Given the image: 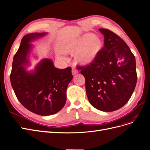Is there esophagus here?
Segmentation results:
<instances>
[{"label":"esophagus","mask_w":150,"mask_h":150,"mask_svg":"<svg viewBox=\"0 0 150 150\" xmlns=\"http://www.w3.org/2000/svg\"><path fill=\"white\" fill-rule=\"evenodd\" d=\"M71 74H72L73 75L77 74H78L77 70H76V69H75V68H72V69H71Z\"/></svg>","instance_id":"esophagus-1"}]
</instances>
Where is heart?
Listing matches in <instances>:
<instances>
[{"label": "heart", "mask_w": 150, "mask_h": 150, "mask_svg": "<svg viewBox=\"0 0 150 150\" xmlns=\"http://www.w3.org/2000/svg\"><path fill=\"white\" fill-rule=\"evenodd\" d=\"M103 45V41L99 37L89 33L65 43L62 47V51L64 53L75 56L77 63L87 66L96 61Z\"/></svg>", "instance_id": "obj_1"}]
</instances>
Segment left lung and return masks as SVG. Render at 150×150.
<instances>
[{
    "label": "left lung",
    "instance_id": "left-lung-1",
    "mask_svg": "<svg viewBox=\"0 0 150 150\" xmlns=\"http://www.w3.org/2000/svg\"><path fill=\"white\" fill-rule=\"evenodd\" d=\"M99 30L104 36V47L94 62L80 70L85 78L90 103L97 110L109 112L129 101L137 75L135 56L126 42L111 30Z\"/></svg>",
    "mask_w": 150,
    "mask_h": 150
}]
</instances>
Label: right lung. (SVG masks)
Masks as SVG:
<instances>
[{
  "label": "right lung",
  "mask_w": 150,
  "mask_h": 150,
  "mask_svg": "<svg viewBox=\"0 0 150 150\" xmlns=\"http://www.w3.org/2000/svg\"><path fill=\"white\" fill-rule=\"evenodd\" d=\"M46 33H32L21 40L13 57L10 81L18 100L29 111L37 115L48 116L59 112L66 102V91L73 78L71 69L56 68L50 59L42 60L32 73L24 66L28 62V54L31 48L29 43Z\"/></svg>",
  "instance_id": "right-lung-1"
}]
</instances>
